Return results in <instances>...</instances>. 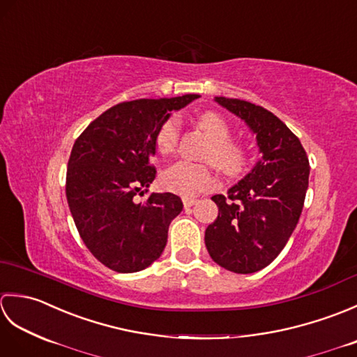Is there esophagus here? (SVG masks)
<instances>
[{
    "instance_id": "34e87169",
    "label": "esophagus",
    "mask_w": 357,
    "mask_h": 357,
    "mask_svg": "<svg viewBox=\"0 0 357 357\" xmlns=\"http://www.w3.org/2000/svg\"><path fill=\"white\" fill-rule=\"evenodd\" d=\"M183 202H184V207H192L196 204V199L190 198V196H183Z\"/></svg>"
}]
</instances>
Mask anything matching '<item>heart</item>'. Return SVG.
<instances>
[{"label": "heart", "instance_id": "obj_1", "mask_svg": "<svg viewBox=\"0 0 357 357\" xmlns=\"http://www.w3.org/2000/svg\"><path fill=\"white\" fill-rule=\"evenodd\" d=\"M198 124L211 139L206 153V161L213 162L227 176H239L248 167L250 155L242 144L230 139L231 127L222 115L216 112H204L198 116ZM179 139L178 118H167L156 133V149L161 155L174 153ZM162 184L170 192L184 196H196L213 190L218 176L210 165H199L181 161L173 164L162 174Z\"/></svg>", "mask_w": 357, "mask_h": 357}]
</instances>
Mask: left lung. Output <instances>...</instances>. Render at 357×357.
<instances>
[{"instance_id":"8db88e82","label":"left lung","mask_w":357,"mask_h":357,"mask_svg":"<svg viewBox=\"0 0 357 357\" xmlns=\"http://www.w3.org/2000/svg\"><path fill=\"white\" fill-rule=\"evenodd\" d=\"M215 101L256 135L262 158L227 196L211 198L219 213L206 230V247L218 265L248 275L275 261L290 239L304 207L310 164L298 136L267 109L225 96Z\"/></svg>"}]
</instances>
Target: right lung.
Masks as SVG:
<instances>
[{
    "instance_id": "1",
    "label": "right lung",
    "mask_w": 357,
    "mask_h": 357,
    "mask_svg": "<svg viewBox=\"0 0 357 357\" xmlns=\"http://www.w3.org/2000/svg\"><path fill=\"white\" fill-rule=\"evenodd\" d=\"M199 95L135 100L105 110L75 141L66 196L81 239L98 261L118 273L147 268L162 255L169 225L183 210L173 193L144 195L156 178L150 158L172 110Z\"/></svg>"
}]
</instances>
